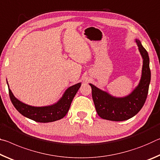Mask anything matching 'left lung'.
I'll return each instance as SVG.
<instances>
[{"instance_id":"left-lung-1","label":"left lung","mask_w":160,"mask_h":160,"mask_svg":"<svg viewBox=\"0 0 160 160\" xmlns=\"http://www.w3.org/2000/svg\"><path fill=\"white\" fill-rule=\"evenodd\" d=\"M143 59L142 77L138 86L129 95L117 98L110 95L91 83L92 98L96 112L101 118L112 121H123L135 116L142 108L148 96L151 79L150 59L140 41L135 40Z\"/></svg>"}]
</instances>
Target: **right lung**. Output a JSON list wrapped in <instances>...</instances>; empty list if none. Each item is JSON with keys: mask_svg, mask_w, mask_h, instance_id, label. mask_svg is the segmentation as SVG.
Masks as SVG:
<instances>
[{"mask_svg": "<svg viewBox=\"0 0 160 160\" xmlns=\"http://www.w3.org/2000/svg\"><path fill=\"white\" fill-rule=\"evenodd\" d=\"M81 85L82 83H78L68 88L62 97L56 103L48 106L35 107L22 103L15 98L8 83L10 98L17 111L28 118L39 122H53L63 118L69 111L73 98Z\"/></svg>", "mask_w": 160, "mask_h": 160, "instance_id": "1", "label": "right lung"}]
</instances>
